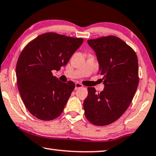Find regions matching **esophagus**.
<instances>
[{
  "instance_id": "esophagus-1",
  "label": "esophagus",
  "mask_w": 156,
  "mask_h": 156,
  "mask_svg": "<svg viewBox=\"0 0 156 156\" xmlns=\"http://www.w3.org/2000/svg\"><path fill=\"white\" fill-rule=\"evenodd\" d=\"M80 87H83V85L81 84V83H76V87H75V89L77 90L78 88H80Z\"/></svg>"
}]
</instances>
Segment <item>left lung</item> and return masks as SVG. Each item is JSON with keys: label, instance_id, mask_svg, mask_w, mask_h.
I'll return each instance as SVG.
<instances>
[{"label": "left lung", "instance_id": "1", "mask_svg": "<svg viewBox=\"0 0 156 156\" xmlns=\"http://www.w3.org/2000/svg\"><path fill=\"white\" fill-rule=\"evenodd\" d=\"M103 76L104 90L96 93L87 87L83 102L87 119L94 125L106 126L119 119L128 108L139 82L138 58L132 48L116 36L89 39Z\"/></svg>", "mask_w": 156, "mask_h": 156}]
</instances>
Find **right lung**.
I'll use <instances>...</instances> for the list:
<instances>
[{
    "label": "right lung",
    "instance_id": "1",
    "mask_svg": "<svg viewBox=\"0 0 156 156\" xmlns=\"http://www.w3.org/2000/svg\"><path fill=\"white\" fill-rule=\"evenodd\" d=\"M83 42V38L47 32L28 43L20 54L17 87L26 108L37 119L50 121L63 112L76 85L61 82L52 71L66 65Z\"/></svg>",
    "mask_w": 156,
    "mask_h": 156
}]
</instances>
